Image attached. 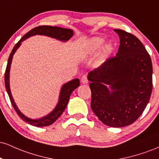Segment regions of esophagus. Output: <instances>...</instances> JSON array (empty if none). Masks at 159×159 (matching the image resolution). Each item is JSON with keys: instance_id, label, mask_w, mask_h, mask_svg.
Segmentation results:
<instances>
[{"instance_id": "obj_1", "label": "esophagus", "mask_w": 159, "mask_h": 159, "mask_svg": "<svg viewBox=\"0 0 159 159\" xmlns=\"http://www.w3.org/2000/svg\"><path fill=\"white\" fill-rule=\"evenodd\" d=\"M81 81V83H83V84H87V83H88V79H87V77L86 75L82 76Z\"/></svg>"}]
</instances>
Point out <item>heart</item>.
I'll list each match as a JSON object with an SVG mask.
<instances>
[{
  "instance_id": "b5f03b06",
  "label": "heart",
  "mask_w": 159,
  "mask_h": 159,
  "mask_svg": "<svg viewBox=\"0 0 159 159\" xmlns=\"http://www.w3.org/2000/svg\"><path fill=\"white\" fill-rule=\"evenodd\" d=\"M105 43V39L102 37H93L89 41L88 45H87V49L91 53H94L100 50V48L102 47ZM113 47L111 44H106L104 46L102 50L103 56L108 55L110 53L112 52Z\"/></svg>"
}]
</instances>
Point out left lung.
Masks as SVG:
<instances>
[{"label":"left lung","instance_id":"1","mask_svg":"<svg viewBox=\"0 0 159 159\" xmlns=\"http://www.w3.org/2000/svg\"><path fill=\"white\" fill-rule=\"evenodd\" d=\"M114 31L120 36L118 52L89 72L87 78L94 114L105 125L119 128L135 122L147 107L152 90V65L135 36L120 29Z\"/></svg>","mask_w":159,"mask_h":159}]
</instances>
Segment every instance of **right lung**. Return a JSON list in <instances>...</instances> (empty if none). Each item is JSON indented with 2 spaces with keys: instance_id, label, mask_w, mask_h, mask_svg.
Returning <instances> with one entry per match:
<instances>
[{
  "instance_id": "1",
  "label": "right lung",
  "mask_w": 159,
  "mask_h": 159,
  "mask_svg": "<svg viewBox=\"0 0 159 159\" xmlns=\"http://www.w3.org/2000/svg\"><path fill=\"white\" fill-rule=\"evenodd\" d=\"M45 35L50 36V37L55 38L61 41H67L73 36V30L71 29H66L62 28V27H52V26H48V25H42V26H38L36 27H34L31 30L27 32L25 36L21 37V39L15 45V46L12 48V52H11L10 57H9L8 62H7L6 71H5V77H4V82H5V87H6L7 93L9 95L10 97L11 104H12V107L15 109V111L19 115V117L21 120L25 121L26 123L30 124V125H34V126L37 127H42V126H47V125H52L54 123L58 118L61 116V115L63 114L65 108L67 106L68 104L69 97L70 95L72 93L75 89H76L78 86L80 85V81L78 78L72 80V81L68 82V83L65 84L62 87L61 94H60V98L59 102H58L57 105L55 108L52 113H50L48 115L44 116V117L41 118L39 120H31L27 118L25 115L21 113V111L19 110L17 106L16 105L15 102H14L13 98H12V95H11L10 88V65L12 63V56L15 54L16 51L19 48L21 45V43L26 39L27 38L30 37L34 35Z\"/></svg>"
}]
</instances>
